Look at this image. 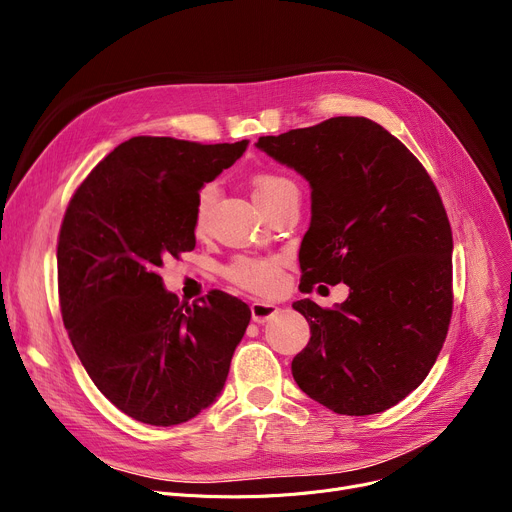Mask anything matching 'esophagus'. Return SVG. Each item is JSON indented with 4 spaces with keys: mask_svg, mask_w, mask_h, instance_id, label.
I'll return each instance as SVG.
<instances>
[{
    "mask_svg": "<svg viewBox=\"0 0 512 512\" xmlns=\"http://www.w3.org/2000/svg\"><path fill=\"white\" fill-rule=\"evenodd\" d=\"M278 307L274 303H263V301H253L251 303V317L255 324H265V321H270L272 317L278 315Z\"/></svg>",
    "mask_w": 512,
    "mask_h": 512,
    "instance_id": "obj_1",
    "label": "esophagus"
}]
</instances>
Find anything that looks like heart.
<instances>
[{"label":"heart","mask_w":512,"mask_h":512,"mask_svg":"<svg viewBox=\"0 0 512 512\" xmlns=\"http://www.w3.org/2000/svg\"><path fill=\"white\" fill-rule=\"evenodd\" d=\"M292 182L274 176V174H261L253 180V197L261 205L270 201L276 193H280L284 186H290ZM213 186H203L197 201H195V211H193V220L195 228H203L209 205L213 201ZM224 276L236 284L242 290H249L255 294H270L278 288L280 284V259L276 257H251V255H240L234 257L226 267H224Z\"/></svg>","instance_id":"1"}]
</instances>
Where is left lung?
Listing matches in <instances>:
<instances>
[{
  "instance_id": "obj_1",
  "label": "left lung",
  "mask_w": 512,
  "mask_h": 512,
  "mask_svg": "<svg viewBox=\"0 0 512 512\" xmlns=\"http://www.w3.org/2000/svg\"><path fill=\"white\" fill-rule=\"evenodd\" d=\"M257 147L311 186L301 290L344 282L334 309L292 303L311 328L292 378L340 415L382 413L434 367L452 315V230L419 159L367 118L338 116Z\"/></svg>"
}]
</instances>
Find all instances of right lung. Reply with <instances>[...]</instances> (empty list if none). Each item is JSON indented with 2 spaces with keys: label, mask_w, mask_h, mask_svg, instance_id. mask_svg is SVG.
<instances>
[{
  "label": "right lung",
  "mask_w": 512,
  "mask_h": 512,
  "mask_svg": "<svg viewBox=\"0 0 512 512\" xmlns=\"http://www.w3.org/2000/svg\"><path fill=\"white\" fill-rule=\"evenodd\" d=\"M249 141L132 137L72 195L58 238L62 319L99 392L128 417L170 427L222 392L247 303L211 290L178 303L157 270L195 249V201Z\"/></svg>",
  "instance_id": "1"
}]
</instances>
